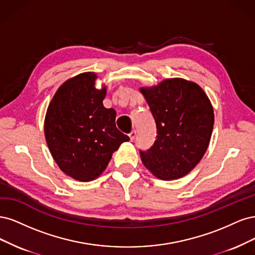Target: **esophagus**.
Instances as JSON below:
<instances>
[{
	"label": "esophagus",
	"mask_w": 255,
	"mask_h": 255,
	"mask_svg": "<svg viewBox=\"0 0 255 255\" xmlns=\"http://www.w3.org/2000/svg\"><path fill=\"white\" fill-rule=\"evenodd\" d=\"M136 136V131L135 130H132L131 132L129 133V137H130V141H133V139L135 138Z\"/></svg>",
	"instance_id": "1"
}]
</instances>
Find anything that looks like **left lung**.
Returning a JSON list of instances; mask_svg holds the SVG:
<instances>
[{"label": "left lung", "mask_w": 255, "mask_h": 255, "mask_svg": "<svg viewBox=\"0 0 255 255\" xmlns=\"http://www.w3.org/2000/svg\"><path fill=\"white\" fill-rule=\"evenodd\" d=\"M157 125V139L139 151L144 166L162 180L179 179L200 162L208 149L214 111L208 95L193 81L170 78L141 88Z\"/></svg>", "instance_id": "left-lung-1"}]
</instances>
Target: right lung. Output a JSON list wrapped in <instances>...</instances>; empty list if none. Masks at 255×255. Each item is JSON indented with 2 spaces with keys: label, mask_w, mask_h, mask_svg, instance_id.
Returning a JSON list of instances; mask_svg holds the SVG:
<instances>
[{
  "label": "right lung",
  "mask_w": 255,
  "mask_h": 255,
  "mask_svg": "<svg viewBox=\"0 0 255 255\" xmlns=\"http://www.w3.org/2000/svg\"><path fill=\"white\" fill-rule=\"evenodd\" d=\"M96 78L87 72L63 83L44 121L45 139L57 165L81 182L101 176L112 153L129 141L116 126V110L104 107L107 89H96Z\"/></svg>",
  "instance_id": "obj_1"
}]
</instances>
